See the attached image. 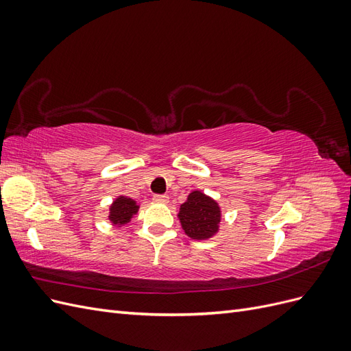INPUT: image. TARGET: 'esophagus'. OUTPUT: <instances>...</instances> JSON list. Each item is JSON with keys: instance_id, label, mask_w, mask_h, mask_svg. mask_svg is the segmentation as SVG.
<instances>
[{"instance_id": "34e87169", "label": "esophagus", "mask_w": 351, "mask_h": 351, "mask_svg": "<svg viewBox=\"0 0 351 351\" xmlns=\"http://www.w3.org/2000/svg\"><path fill=\"white\" fill-rule=\"evenodd\" d=\"M169 197L167 195H154V202L156 204H168Z\"/></svg>"}]
</instances>
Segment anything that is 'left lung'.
<instances>
[{
    "label": "left lung",
    "mask_w": 351,
    "mask_h": 351,
    "mask_svg": "<svg viewBox=\"0 0 351 351\" xmlns=\"http://www.w3.org/2000/svg\"><path fill=\"white\" fill-rule=\"evenodd\" d=\"M178 218L189 237L204 240L214 236L218 231L221 210L214 199L196 190L190 193L187 200L180 206Z\"/></svg>",
    "instance_id": "left-lung-1"
}]
</instances>
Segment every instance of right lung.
I'll return each instance as SVG.
<instances>
[{
  "label": "right lung",
  "instance_id": "1",
  "mask_svg": "<svg viewBox=\"0 0 351 351\" xmlns=\"http://www.w3.org/2000/svg\"><path fill=\"white\" fill-rule=\"evenodd\" d=\"M137 209H139V206L136 205L134 200H132L130 197L120 196L119 199L114 200V204L110 209V219L112 221V224L124 226L136 214Z\"/></svg>",
  "mask_w": 351,
  "mask_h": 351
}]
</instances>
